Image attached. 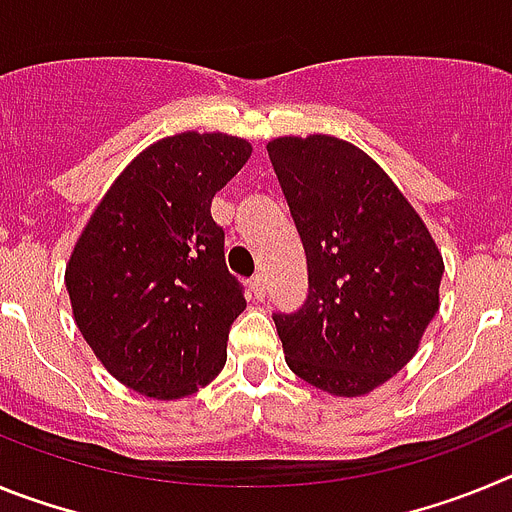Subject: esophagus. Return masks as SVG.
<instances>
[{"label":"esophagus","instance_id":"obj_1","mask_svg":"<svg viewBox=\"0 0 512 512\" xmlns=\"http://www.w3.org/2000/svg\"><path fill=\"white\" fill-rule=\"evenodd\" d=\"M251 292H253V300H264V297H266L264 277H253L251 279Z\"/></svg>","mask_w":512,"mask_h":512}]
</instances>
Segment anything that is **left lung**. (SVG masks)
<instances>
[{"label":"left lung","instance_id":"left-lung-1","mask_svg":"<svg viewBox=\"0 0 512 512\" xmlns=\"http://www.w3.org/2000/svg\"><path fill=\"white\" fill-rule=\"evenodd\" d=\"M307 256L305 305L277 312L287 366L336 397H361L415 356L438 312L443 256L372 156L333 135L266 146Z\"/></svg>","mask_w":512,"mask_h":512}]
</instances>
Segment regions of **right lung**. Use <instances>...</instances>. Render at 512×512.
Segmentation results:
<instances>
[{"mask_svg":"<svg viewBox=\"0 0 512 512\" xmlns=\"http://www.w3.org/2000/svg\"><path fill=\"white\" fill-rule=\"evenodd\" d=\"M251 151L225 133L156 140L81 230L66 264L74 320L104 369L133 392L179 400L223 372L228 330L246 300L210 205Z\"/></svg>","mask_w":512,"mask_h":512,"instance_id":"add662e5","label":"right lung"}]
</instances>
